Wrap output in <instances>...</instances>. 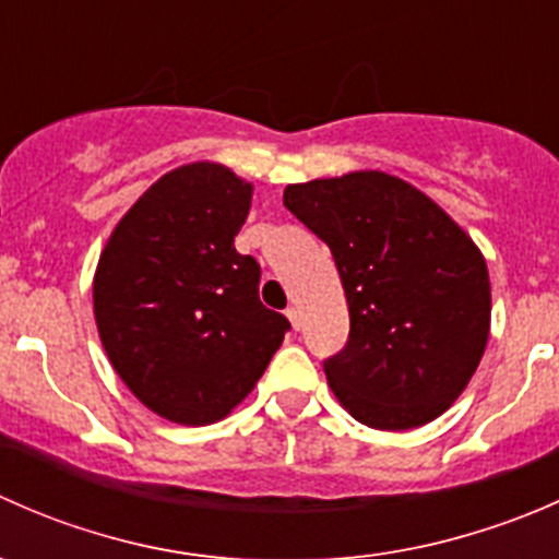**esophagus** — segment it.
Here are the masks:
<instances>
[{"label": "esophagus", "mask_w": 559, "mask_h": 559, "mask_svg": "<svg viewBox=\"0 0 559 559\" xmlns=\"http://www.w3.org/2000/svg\"><path fill=\"white\" fill-rule=\"evenodd\" d=\"M286 319L292 321V326H295V330H300V311H297L295 306L286 308Z\"/></svg>", "instance_id": "obj_1"}]
</instances>
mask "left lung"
Instances as JSON below:
<instances>
[{"label": "left lung", "instance_id": "8db88e82", "mask_svg": "<svg viewBox=\"0 0 559 559\" xmlns=\"http://www.w3.org/2000/svg\"><path fill=\"white\" fill-rule=\"evenodd\" d=\"M284 205L330 246L346 292L348 343L324 362L337 403L376 430L438 419L489 337V270L471 235L381 170L289 183Z\"/></svg>", "mask_w": 559, "mask_h": 559}]
</instances>
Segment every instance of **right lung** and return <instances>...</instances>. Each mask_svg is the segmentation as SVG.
Returning <instances> with one entry per match:
<instances>
[{
  "label": "right lung",
  "mask_w": 559,
  "mask_h": 559,
  "mask_svg": "<svg viewBox=\"0 0 559 559\" xmlns=\"http://www.w3.org/2000/svg\"><path fill=\"white\" fill-rule=\"evenodd\" d=\"M253 186L216 162L162 175L99 253L94 319L129 392L175 425L233 414L289 330L259 302V264L235 251Z\"/></svg>",
  "instance_id": "right-lung-1"
}]
</instances>
